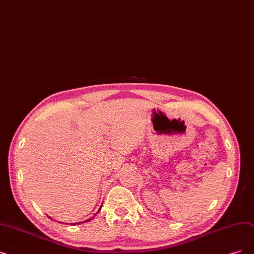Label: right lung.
Listing matches in <instances>:
<instances>
[{"mask_svg":"<svg viewBox=\"0 0 254 254\" xmlns=\"http://www.w3.org/2000/svg\"><path fill=\"white\" fill-rule=\"evenodd\" d=\"M98 211H101V208H100V209H98ZM97 213H98V212H97ZM49 218H51V217H49ZM51 219H52V218H51ZM89 220H91V219H88V220H86V221H84V222H87V221H89ZM80 223H81V222H79V223H71V224H72V225H75V224H80Z\"/></svg>","mask_w":254,"mask_h":254,"instance_id":"obj_1","label":"right lung"}]
</instances>
